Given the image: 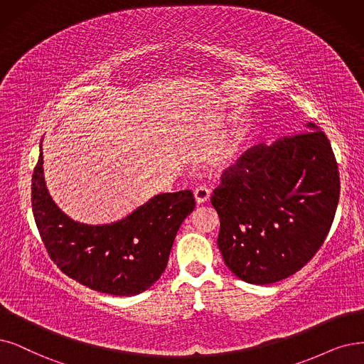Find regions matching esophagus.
<instances>
[{
    "mask_svg": "<svg viewBox=\"0 0 364 364\" xmlns=\"http://www.w3.org/2000/svg\"><path fill=\"white\" fill-rule=\"evenodd\" d=\"M194 197H196L197 205H205V203H208L210 198V191L206 186H198V188H196Z\"/></svg>",
    "mask_w": 364,
    "mask_h": 364,
    "instance_id": "1",
    "label": "esophagus"
}]
</instances>
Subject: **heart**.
<instances>
[{
    "instance_id": "1",
    "label": "heart",
    "mask_w": 364,
    "mask_h": 364,
    "mask_svg": "<svg viewBox=\"0 0 364 364\" xmlns=\"http://www.w3.org/2000/svg\"><path fill=\"white\" fill-rule=\"evenodd\" d=\"M239 152H240V139H232L228 144L223 148V151L220 152V155L216 156L215 164L220 170H225L230 168L231 166H235L237 158H239Z\"/></svg>"
}]
</instances>
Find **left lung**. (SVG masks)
<instances>
[{
  "label": "left lung",
  "mask_w": 364,
  "mask_h": 364,
  "mask_svg": "<svg viewBox=\"0 0 364 364\" xmlns=\"http://www.w3.org/2000/svg\"><path fill=\"white\" fill-rule=\"evenodd\" d=\"M306 128L246 151L213 191L224 263L248 284L267 285L299 272L321 248L334 220L336 158L319 127Z\"/></svg>",
  "instance_id": "obj_1"
}]
</instances>
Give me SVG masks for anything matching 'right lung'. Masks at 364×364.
Returning a JSON list of instances; mask_svg holds the SVG:
<instances>
[{
    "instance_id": "right-lung-1",
    "label": "right lung",
    "mask_w": 364,
    "mask_h": 364,
    "mask_svg": "<svg viewBox=\"0 0 364 364\" xmlns=\"http://www.w3.org/2000/svg\"><path fill=\"white\" fill-rule=\"evenodd\" d=\"M31 205L41 240L61 272L100 293L136 296L164 273L174 237L196 200L190 190L164 193L116 223H77L55 205L48 191L40 144Z\"/></svg>"
}]
</instances>
